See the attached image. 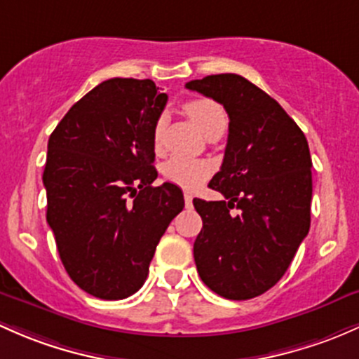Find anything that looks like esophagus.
<instances>
[{
    "label": "esophagus",
    "instance_id": "obj_1",
    "mask_svg": "<svg viewBox=\"0 0 359 359\" xmlns=\"http://www.w3.org/2000/svg\"><path fill=\"white\" fill-rule=\"evenodd\" d=\"M184 201H186L187 208H191V206H192V196L189 194V192H184Z\"/></svg>",
    "mask_w": 359,
    "mask_h": 359
}]
</instances>
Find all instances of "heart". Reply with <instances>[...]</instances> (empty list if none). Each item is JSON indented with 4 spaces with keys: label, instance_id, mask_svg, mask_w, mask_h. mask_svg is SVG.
Masks as SVG:
<instances>
[{
    "label": "heart",
    "instance_id": "heart-1",
    "mask_svg": "<svg viewBox=\"0 0 359 359\" xmlns=\"http://www.w3.org/2000/svg\"><path fill=\"white\" fill-rule=\"evenodd\" d=\"M184 110L205 135H210L211 132L225 127V123H227L224 108L217 101L208 100V97H198V100L187 101L184 104ZM165 123H167V116L165 115H160L154 122L153 148L156 151H160L161 146H163ZM161 173H163L168 182L175 184V186L184 187V189H196L210 175V165L201 160L173 156L161 165Z\"/></svg>",
    "mask_w": 359,
    "mask_h": 359
}]
</instances>
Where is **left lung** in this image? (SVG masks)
I'll return each instance as SVG.
<instances>
[{
  "instance_id": "8db88e82",
  "label": "left lung",
  "mask_w": 359,
  "mask_h": 359,
  "mask_svg": "<svg viewBox=\"0 0 359 359\" xmlns=\"http://www.w3.org/2000/svg\"><path fill=\"white\" fill-rule=\"evenodd\" d=\"M186 88L224 104L230 120L224 163L208 184L224 199L192 201L203 218L196 269L218 296L251 299L280 280L308 236V141L273 97L241 75H208Z\"/></svg>"
}]
</instances>
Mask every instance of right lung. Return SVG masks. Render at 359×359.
<instances>
[{"label": "right lung", "mask_w": 359, "mask_h": 359, "mask_svg": "<svg viewBox=\"0 0 359 359\" xmlns=\"http://www.w3.org/2000/svg\"><path fill=\"white\" fill-rule=\"evenodd\" d=\"M153 81L110 79L79 100L48 141L46 220L67 273L100 299L144 284L182 191L154 187L153 127L167 104Z\"/></svg>", "instance_id": "right-lung-1"}]
</instances>
